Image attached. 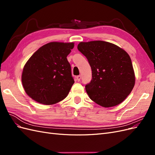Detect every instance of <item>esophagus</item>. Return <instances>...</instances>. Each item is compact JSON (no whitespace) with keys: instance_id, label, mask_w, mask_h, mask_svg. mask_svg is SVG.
Returning <instances> with one entry per match:
<instances>
[{"instance_id":"esophagus-1","label":"esophagus","mask_w":155,"mask_h":155,"mask_svg":"<svg viewBox=\"0 0 155 155\" xmlns=\"http://www.w3.org/2000/svg\"><path fill=\"white\" fill-rule=\"evenodd\" d=\"M76 79H77V80L78 81H79L81 80V76H78L77 77H76Z\"/></svg>"}]
</instances>
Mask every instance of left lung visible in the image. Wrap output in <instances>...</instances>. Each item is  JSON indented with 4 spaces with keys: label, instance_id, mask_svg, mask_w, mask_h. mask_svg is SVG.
I'll use <instances>...</instances> for the list:
<instances>
[{
    "label": "left lung",
    "instance_id": "1",
    "mask_svg": "<svg viewBox=\"0 0 155 155\" xmlns=\"http://www.w3.org/2000/svg\"><path fill=\"white\" fill-rule=\"evenodd\" d=\"M78 49L87 58L92 69V79L85 86L89 97L104 107L123 102L135 84L129 54L117 45L103 41L81 42Z\"/></svg>",
    "mask_w": 155,
    "mask_h": 155
}]
</instances>
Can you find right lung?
I'll use <instances>...</instances> for the list:
<instances>
[{"label": "right lung", "mask_w": 155, "mask_h": 155, "mask_svg": "<svg viewBox=\"0 0 155 155\" xmlns=\"http://www.w3.org/2000/svg\"><path fill=\"white\" fill-rule=\"evenodd\" d=\"M74 43L51 42L33 54L23 68L21 80L27 95L44 105L66 97L74 83L67 55Z\"/></svg>", "instance_id": "add662e5"}]
</instances>
